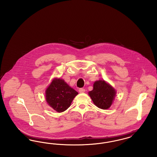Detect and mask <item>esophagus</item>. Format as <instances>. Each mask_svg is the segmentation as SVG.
Returning a JSON list of instances; mask_svg holds the SVG:
<instances>
[{
    "label": "esophagus",
    "mask_w": 157,
    "mask_h": 157,
    "mask_svg": "<svg viewBox=\"0 0 157 157\" xmlns=\"http://www.w3.org/2000/svg\"><path fill=\"white\" fill-rule=\"evenodd\" d=\"M85 90L84 88H80L79 90V92L80 93H83V92H85Z\"/></svg>",
    "instance_id": "34e87169"
}]
</instances>
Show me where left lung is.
Listing matches in <instances>:
<instances>
[{
    "mask_svg": "<svg viewBox=\"0 0 157 157\" xmlns=\"http://www.w3.org/2000/svg\"><path fill=\"white\" fill-rule=\"evenodd\" d=\"M88 94L97 107L106 110L110 107L116 92L110 84L104 80H99L94 82L93 90Z\"/></svg>",
    "mask_w": 157,
    "mask_h": 157,
    "instance_id": "1",
    "label": "left lung"
}]
</instances>
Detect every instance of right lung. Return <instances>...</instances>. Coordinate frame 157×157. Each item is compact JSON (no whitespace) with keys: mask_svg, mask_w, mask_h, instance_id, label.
<instances>
[{"mask_svg":"<svg viewBox=\"0 0 157 157\" xmlns=\"http://www.w3.org/2000/svg\"><path fill=\"white\" fill-rule=\"evenodd\" d=\"M78 94L62 79L55 78L46 90V100L54 110L61 113L71 105L74 98Z\"/></svg>","mask_w":157,"mask_h":157,"instance_id":"1","label":"right lung"}]
</instances>
